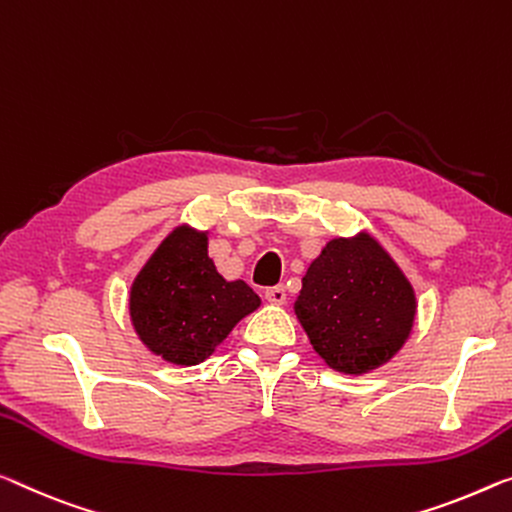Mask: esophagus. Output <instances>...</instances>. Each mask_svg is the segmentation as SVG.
Listing matches in <instances>:
<instances>
[{"label":"esophagus","mask_w":512,"mask_h":512,"mask_svg":"<svg viewBox=\"0 0 512 512\" xmlns=\"http://www.w3.org/2000/svg\"><path fill=\"white\" fill-rule=\"evenodd\" d=\"M265 300L270 302V304H277V306L286 304V300H288L286 288H283V286H272V288H267V290H265Z\"/></svg>","instance_id":"esophagus-1"}]
</instances>
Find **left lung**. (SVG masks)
Masks as SVG:
<instances>
[{"label": "left lung", "mask_w": 512, "mask_h": 512, "mask_svg": "<svg viewBox=\"0 0 512 512\" xmlns=\"http://www.w3.org/2000/svg\"><path fill=\"white\" fill-rule=\"evenodd\" d=\"M295 316L329 368L364 375L387 364L412 334L416 295L371 233L334 238L313 258Z\"/></svg>", "instance_id": "left-lung-1"}]
</instances>
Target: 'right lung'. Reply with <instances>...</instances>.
Listing matches in <instances>:
<instances>
[{
    "mask_svg": "<svg viewBox=\"0 0 512 512\" xmlns=\"http://www.w3.org/2000/svg\"><path fill=\"white\" fill-rule=\"evenodd\" d=\"M261 306L245 281H226L208 256V231L180 224L130 286V320L153 355L196 366Z\"/></svg>",
    "mask_w": 512,
    "mask_h": 512,
    "instance_id": "add662e5",
    "label": "right lung"
}]
</instances>
